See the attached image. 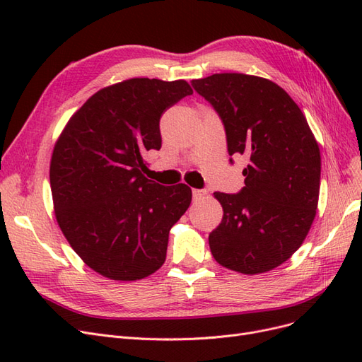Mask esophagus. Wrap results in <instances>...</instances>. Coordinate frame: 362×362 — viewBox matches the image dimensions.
<instances>
[{
	"label": "esophagus",
	"instance_id": "34e87169",
	"mask_svg": "<svg viewBox=\"0 0 362 362\" xmlns=\"http://www.w3.org/2000/svg\"><path fill=\"white\" fill-rule=\"evenodd\" d=\"M193 199L194 201H198V199H201V198H204V196L206 194V190H199V189H193Z\"/></svg>",
	"mask_w": 362,
	"mask_h": 362
}]
</instances>
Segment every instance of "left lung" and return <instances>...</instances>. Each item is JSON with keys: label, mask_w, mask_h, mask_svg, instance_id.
Returning a JSON list of instances; mask_svg holds the SVG:
<instances>
[{"label": "left lung", "mask_w": 362, "mask_h": 362, "mask_svg": "<svg viewBox=\"0 0 362 362\" xmlns=\"http://www.w3.org/2000/svg\"><path fill=\"white\" fill-rule=\"evenodd\" d=\"M192 86L222 120L229 161H249L242 190L214 193L223 217L208 237L211 254L245 275L275 269L300 247L315 217L319 145L298 104L273 81L214 74Z\"/></svg>", "instance_id": "1"}]
</instances>
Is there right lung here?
<instances>
[{
	"instance_id": "add662e5",
	"label": "right lung",
	"mask_w": 362,
	"mask_h": 362,
	"mask_svg": "<svg viewBox=\"0 0 362 362\" xmlns=\"http://www.w3.org/2000/svg\"><path fill=\"white\" fill-rule=\"evenodd\" d=\"M193 90L187 81L131 78L84 103L54 146L49 182L62 233L87 266L115 281L152 275L170 228L192 202L189 185L144 173L161 148L160 117Z\"/></svg>"
}]
</instances>
